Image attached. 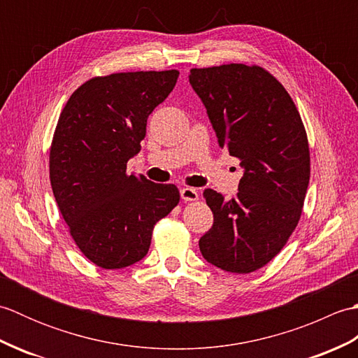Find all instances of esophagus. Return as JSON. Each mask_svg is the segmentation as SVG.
<instances>
[{
    "instance_id": "obj_1",
    "label": "esophagus",
    "mask_w": 358,
    "mask_h": 358,
    "mask_svg": "<svg viewBox=\"0 0 358 358\" xmlns=\"http://www.w3.org/2000/svg\"><path fill=\"white\" fill-rule=\"evenodd\" d=\"M180 195H181V200L185 201H196L199 200V191L194 187H183L180 191Z\"/></svg>"
}]
</instances>
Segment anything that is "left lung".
I'll use <instances>...</instances> for the list:
<instances>
[{
    "mask_svg": "<svg viewBox=\"0 0 358 358\" xmlns=\"http://www.w3.org/2000/svg\"><path fill=\"white\" fill-rule=\"evenodd\" d=\"M218 146L240 159L238 194L203 196L214 224L199 241L217 268L249 273L263 268L291 237L309 185V146L292 98L258 66L223 64L189 73Z\"/></svg>",
    "mask_w": 358,
    "mask_h": 358,
    "instance_id": "left-lung-1",
    "label": "left lung"
}]
</instances>
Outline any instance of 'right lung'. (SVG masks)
Listing matches in <instances>:
<instances>
[{
  "label": "right lung",
  "mask_w": 358,
  "mask_h": 358,
  "mask_svg": "<svg viewBox=\"0 0 358 358\" xmlns=\"http://www.w3.org/2000/svg\"><path fill=\"white\" fill-rule=\"evenodd\" d=\"M178 71L126 72L80 86L59 115L50 148V185L72 238L104 269L146 257L152 231L180 201L173 185L127 173L148 118L172 92Z\"/></svg>",
  "instance_id": "1"
}]
</instances>
